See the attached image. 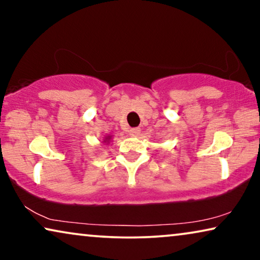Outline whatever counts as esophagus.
<instances>
[{
    "label": "esophagus",
    "mask_w": 260,
    "mask_h": 260,
    "mask_svg": "<svg viewBox=\"0 0 260 260\" xmlns=\"http://www.w3.org/2000/svg\"><path fill=\"white\" fill-rule=\"evenodd\" d=\"M129 133H130L131 136L136 137V136H138V135L141 134V127H133V129H130Z\"/></svg>",
    "instance_id": "obj_1"
}]
</instances>
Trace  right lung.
<instances>
[{"instance_id":"right-lung-1","label":"right lung","mask_w":260,"mask_h":260,"mask_svg":"<svg viewBox=\"0 0 260 260\" xmlns=\"http://www.w3.org/2000/svg\"><path fill=\"white\" fill-rule=\"evenodd\" d=\"M109 140H110V136H109V137H106V138H105V141H104V142H108Z\"/></svg>"}]
</instances>
